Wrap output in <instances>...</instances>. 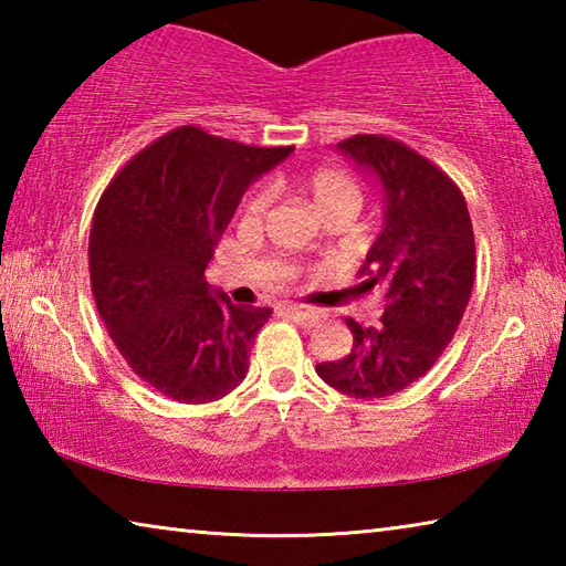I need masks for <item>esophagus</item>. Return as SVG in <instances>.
Instances as JSON below:
<instances>
[{
  "mask_svg": "<svg viewBox=\"0 0 566 566\" xmlns=\"http://www.w3.org/2000/svg\"><path fill=\"white\" fill-rule=\"evenodd\" d=\"M282 312L290 314L294 322H302V324H312L319 319V312L312 310V306H306V304H282Z\"/></svg>",
  "mask_w": 566,
  "mask_h": 566,
  "instance_id": "1",
  "label": "esophagus"
}]
</instances>
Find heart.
Masks as SVG:
<instances>
[{
	"instance_id": "obj_1",
	"label": "heart",
	"mask_w": 566,
	"mask_h": 566,
	"mask_svg": "<svg viewBox=\"0 0 566 566\" xmlns=\"http://www.w3.org/2000/svg\"><path fill=\"white\" fill-rule=\"evenodd\" d=\"M302 187L310 191L312 202L319 207L324 217L334 212H344V209H352L357 212L361 205V187L359 181L354 179L349 171L339 167H319L312 169L310 175L302 177ZM272 191L266 185H256L249 191L244 205H242V222L244 224H256L264 217L266 207H270Z\"/></svg>"
}]
</instances>
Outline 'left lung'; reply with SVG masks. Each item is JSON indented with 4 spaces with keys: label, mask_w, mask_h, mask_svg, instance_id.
I'll return each instance as SVG.
<instances>
[{
    "label": "left lung",
    "mask_w": 566,
    "mask_h": 566,
    "mask_svg": "<svg viewBox=\"0 0 566 566\" xmlns=\"http://www.w3.org/2000/svg\"><path fill=\"white\" fill-rule=\"evenodd\" d=\"M385 191V222L359 274V290L385 294L371 327L352 317V352L317 364L342 395L381 399L424 377L452 342L474 286V232L464 195L442 169L401 142L354 134L337 145Z\"/></svg>",
    "instance_id": "obj_1"
}]
</instances>
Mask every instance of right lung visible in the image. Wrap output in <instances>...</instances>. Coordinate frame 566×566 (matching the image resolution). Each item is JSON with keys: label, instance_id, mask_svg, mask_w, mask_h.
Instances as JSON below:
<instances>
[{"label": "right lung", "instance_id": "right-lung-1", "mask_svg": "<svg viewBox=\"0 0 566 566\" xmlns=\"http://www.w3.org/2000/svg\"><path fill=\"white\" fill-rule=\"evenodd\" d=\"M292 147H252L171 129L109 181L90 234L99 317L134 375L181 405L242 385L270 306L234 304L205 270L256 177Z\"/></svg>", "mask_w": 566, "mask_h": 566}]
</instances>
